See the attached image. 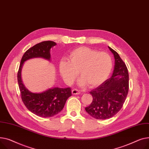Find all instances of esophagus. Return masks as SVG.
Returning a JSON list of instances; mask_svg holds the SVG:
<instances>
[{"label":"esophagus","instance_id":"34e87169","mask_svg":"<svg viewBox=\"0 0 149 149\" xmlns=\"http://www.w3.org/2000/svg\"><path fill=\"white\" fill-rule=\"evenodd\" d=\"M72 94H74V95H78V94H81V91L79 90H77V89H73L72 90Z\"/></svg>","mask_w":149,"mask_h":149}]
</instances>
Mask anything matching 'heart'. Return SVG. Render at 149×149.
Instances as JSON below:
<instances>
[{
    "label": "heart",
    "mask_w": 149,
    "mask_h": 149,
    "mask_svg": "<svg viewBox=\"0 0 149 149\" xmlns=\"http://www.w3.org/2000/svg\"><path fill=\"white\" fill-rule=\"evenodd\" d=\"M67 60L60 61L59 70L68 85L72 84L80 73V85L88 84L94 88L107 79L112 68V58L108 54L86 47L71 51Z\"/></svg>",
    "instance_id": "b5f03b06"
}]
</instances>
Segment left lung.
<instances>
[{
  "label": "left lung",
  "instance_id": "left-lung-1",
  "mask_svg": "<svg viewBox=\"0 0 149 149\" xmlns=\"http://www.w3.org/2000/svg\"><path fill=\"white\" fill-rule=\"evenodd\" d=\"M115 58L112 76L90 93L93 96L90 105L85 111L98 120H107L114 116L121 109L129 91L127 68L117 52L108 47Z\"/></svg>",
  "mask_w": 149,
  "mask_h": 149
}]
</instances>
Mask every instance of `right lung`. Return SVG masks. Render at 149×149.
I'll return each mask as SVG.
<instances>
[{"mask_svg": "<svg viewBox=\"0 0 149 149\" xmlns=\"http://www.w3.org/2000/svg\"><path fill=\"white\" fill-rule=\"evenodd\" d=\"M56 45L52 41H42L29 49L24 54L17 73V81L22 100L27 109L41 117H53L64 108L67 99L72 95L71 88L58 87L49 88L40 93H33L26 88L22 80V69L25 61L35 58L50 61V49Z\"/></svg>", "mask_w": 149, "mask_h": 149, "instance_id": "add662e5", "label": "right lung"}]
</instances>
